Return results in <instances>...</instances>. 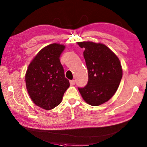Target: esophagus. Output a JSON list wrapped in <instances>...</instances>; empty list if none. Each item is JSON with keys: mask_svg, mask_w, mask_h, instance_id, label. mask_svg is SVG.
<instances>
[{"mask_svg": "<svg viewBox=\"0 0 147 147\" xmlns=\"http://www.w3.org/2000/svg\"><path fill=\"white\" fill-rule=\"evenodd\" d=\"M75 80H70V84H71V86H73V85L75 84Z\"/></svg>", "mask_w": 147, "mask_h": 147, "instance_id": "esophagus-1", "label": "esophagus"}]
</instances>
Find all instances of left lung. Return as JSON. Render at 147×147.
I'll return each instance as SVG.
<instances>
[{
	"label": "left lung",
	"instance_id": "left-lung-1",
	"mask_svg": "<svg viewBox=\"0 0 147 147\" xmlns=\"http://www.w3.org/2000/svg\"><path fill=\"white\" fill-rule=\"evenodd\" d=\"M78 44L84 48L83 54L88 74L87 84L78 87V90L88 104L100 106L108 101L117 91L123 75L121 63L104 44L90 41Z\"/></svg>",
	"mask_w": 147,
	"mask_h": 147
}]
</instances>
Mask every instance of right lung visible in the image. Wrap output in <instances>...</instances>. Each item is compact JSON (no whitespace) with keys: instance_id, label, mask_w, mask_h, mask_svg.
<instances>
[{"instance_id":"right-lung-1","label":"right lung","mask_w":147,"mask_h":147,"mask_svg":"<svg viewBox=\"0 0 147 147\" xmlns=\"http://www.w3.org/2000/svg\"><path fill=\"white\" fill-rule=\"evenodd\" d=\"M65 47L57 43L46 46L37 54L26 71L28 94L34 103L45 109L57 106L70 86L59 59Z\"/></svg>"}]
</instances>
